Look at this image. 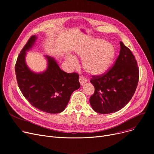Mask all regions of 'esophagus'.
Returning <instances> with one entry per match:
<instances>
[{
	"instance_id": "esophagus-1",
	"label": "esophagus",
	"mask_w": 154,
	"mask_h": 154,
	"mask_svg": "<svg viewBox=\"0 0 154 154\" xmlns=\"http://www.w3.org/2000/svg\"><path fill=\"white\" fill-rule=\"evenodd\" d=\"M79 82L81 85H83L85 83L87 82V79L84 77H80L79 78Z\"/></svg>"
}]
</instances>
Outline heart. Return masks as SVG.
I'll list each match as a JSON object with an SVG mask.
<instances>
[{
	"label": "heart",
	"mask_w": 154,
	"mask_h": 154,
	"mask_svg": "<svg viewBox=\"0 0 154 154\" xmlns=\"http://www.w3.org/2000/svg\"><path fill=\"white\" fill-rule=\"evenodd\" d=\"M75 53L83 59V67L92 75H100L110 66L115 57V49L104 40L97 38L77 48ZM67 60L72 67L77 64L75 57L69 55Z\"/></svg>",
	"instance_id": "heart-1"
}]
</instances>
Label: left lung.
<instances>
[{
  "label": "left lung",
  "mask_w": 154,
  "mask_h": 154,
  "mask_svg": "<svg viewBox=\"0 0 154 154\" xmlns=\"http://www.w3.org/2000/svg\"><path fill=\"white\" fill-rule=\"evenodd\" d=\"M114 66L99 75H92L95 92L89 101L93 110L107 114L117 112L131 100L138 85L139 70L135 56L122 42Z\"/></svg>",
  "instance_id": "8db88e82"
}]
</instances>
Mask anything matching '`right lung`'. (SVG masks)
I'll return each mask as SVG.
<instances>
[{
    "label": "right lung",
    "instance_id": "right-lung-1",
    "mask_svg": "<svg viewBox=\"0 0 154 154\" xmlns=\"http://www.w3.org/2000/svg\"><path fill=\"white\" fill-rule=\"evenodd\" d=\"M36 38L31 36L18 56L15 66L16 79L21 92L32 106L49 114H58L66 109L72 92L80 87L79 75L62 70L49 56H46L48 66L45 72H32L25 57Z\"/></svg>",
    "mask_w": 154,
    "mask_h": 154
}]
</instances>
